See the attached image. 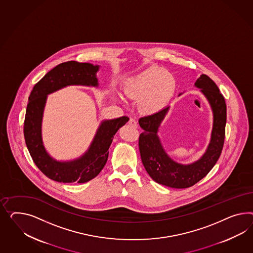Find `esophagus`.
Wrapping results in <instances>:
<instances>
[{
	"label": "esophagus",
	"mask_w": 253,
	"mask_h": 253,
	"mask_svg": "<svg viewBox=\"0 0 253 253\" xmlns=\"http://www.w3.org/2000/svg\"><path fill=\"white\" fill-rule=\"evenodd\" d=\"M129 124L132 127H137V122L136 120L134 118H130V121H129Z\"/></svg>",
	"instance_id": "esophagus-1"
}]
</instances>
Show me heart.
<instances>
[{
    "label": "heart",
    "mask_w": 253,
    "mask_h": 253,
    "mask_svg": "<svg viewBox=\"0 0 253 253\" xmlns=\"http://www.w3.org/2000/svg\"><path fill=\"white\" fill-rule=\"evenodd\" d=\"M176 79L170 73L158 66H150L128 79L124 93L129 98L142 99L144 109L156 112L174 96Z\"/></svg>",
    "instance_id": "obj_1"
}]
</instances>
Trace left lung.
Wrapping results in <instances>:
<instances>
[{
	"mask_svg": "<svg viewBox=\"0 0 253 253\" xmlns=\"http://www.w3.org/2000/svg\"><path fill=\"white\" fill-rule=\"evenodd\" d=\"M195 86L201 88L213 114L210 143L203 157L197 161L191 164H179L164 150L157 131L169 107L139 120V124L144 130L139 136V150L144 169L156 182L167 187L185 189L196 184L212 169L223 149L226 123L225 98L215 83L206 75L199 77Z\"/></svg>",
	"mask_w": 253,
	"mask_h": 253,
	"instance_id": "obj_1",
	"label": "left lung"
}]
</instances>
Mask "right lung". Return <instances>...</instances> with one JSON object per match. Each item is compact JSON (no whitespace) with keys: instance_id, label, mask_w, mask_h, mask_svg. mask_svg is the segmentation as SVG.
Returning <instances> with one entry per match:
<instances>
[{"instance_id":"obj_1","label":"right lung","mask_w":253,"mask_h":253,"mask_svg":"<svg viewBox=\"0 0 253 253\" xmlns=\"http://www.w3.org/2000/svg\"><path fill=\"white\" fill-rule=\"evenodd\" d=\"M98 65L62 62L35 84L28 97L24 123V136L36 166L48 178L62 183H84L96 177L109 157V148L118 130L129 121L127 116L105 120L96 130L93 142L82 157L72 161H57L45 149L41 137V123L47 96L67 85L98 86Z\"/></svg>"}]
</instances>
